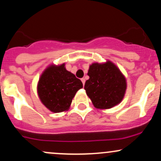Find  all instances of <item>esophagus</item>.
Wrapping results in <instances>:
<instances>
[{
    "label": "esophagus",
    "mask_w": 161,
    "mask_h": 161,
    "mask_svg": "<svg viewBox=\"0 0 161 161\" xmlns=\"http://www.w3.org/2000/svg\"><path fill=\"white\" fill-rule=\"evenodd\" d=\"M81 81H82V82L83 86H84V85H85V82H86V79H85L84 78H82V79H81Z\"/></svg>",
    "instance_id": "esophagus-1"
}]
</instances>
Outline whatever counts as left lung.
<instances>
[{"label":"left lung","instance_id":"left-lung-1","mask_svg":"<svg viewBox=\"0 0 161 161\" xmlns=\"http://www.w3.org/2000/svg\"><path fill=\"white\" fill-rule=\"evenodd\" d=\"M85 90L95 108L110 109L123 101L127 88L126 79L114 63L108 60L89 66Z\"/></svg>","mask_w":161,"mask_h":161}]
</instances>
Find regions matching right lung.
<instances>
[{
	"label": "right lung",
	"mask_w": 161,
	"mask_h": 161,
	"mask_svg": "<svg viewBox=\"0 0 161 161\" xmlns=\"http://www.w3.org/2000/svg\"><path fill=\"white\" fill-rule=\"evenodd\" d=\"M83 87L80 79L67 71L65 64H51L44 70L37 86L40 101L53 113L69 110L77 92Z\"/></svg>",
	"instance_id": "add662e5"
}]
</instances>
